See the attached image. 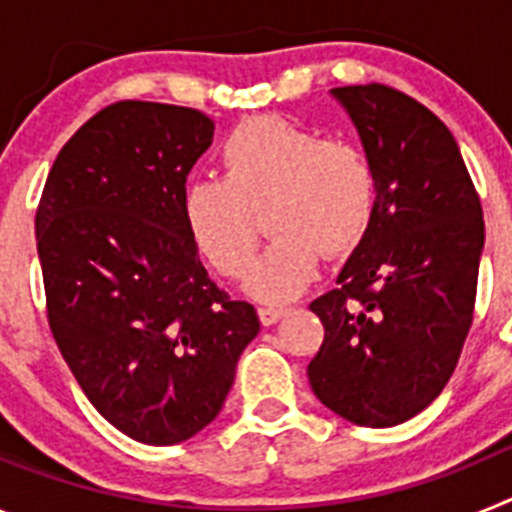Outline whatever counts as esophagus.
Returning <instances> with one entry per match:
<instances>
[{"label": "esophagus", "mask_w": 512, "mask_h": 512, "mask_svg": "<svg viewBox=\"0 0 512 512\" xmlns=\"http://www.w3.org/2000/svg\"><path fill=\"white\" fill-rule=\"evenodd\" d=\"M287 307L284 305H261L259 307V320L264 325H274L277 320H282L287 315Z\"/></svg>", "instance_id": "1"}]
</instances>
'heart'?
I'll return each mask as SVG.
<instances>
[{"label":"heart","instance_id":"obj_1","mask_svg":"<svg viewBox=\"0 0 512 512\" xmlns=\"http://www.w3.org/2000/svg\"><path fill=\"white\" fill-rule=\"evenodd\" d=\"M220 166L223 179L184 184V225L223 277H241L258 245L260 212H267L275 241L246 277L256 300L295 297L323 251L346 256L372 228L379 176L351 140H320L284 117H251L223 140Z\"/></svg>","mask_w":512,"mask_h":512}]
</instances>
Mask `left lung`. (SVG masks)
<instances>
[{
  "instance_id": "obj_1",
  "label": "left lung",
  "mask_w": 512,
  "mask_h": 512,
  "mask_svg": "<svg viewBox=\"0 0 512 512\" xmlns=\"http://www.w3.org/2000/svg\"><path fill=\"white\" fill-rule=\"evenodd\" d=\"M330 94L374 161L379 197L338 289L310 305L325 338L307 377L343 420L390 428L428 408L454 374L485 220L454 135L428 107L384 84Z\"/></svg>"
}]
</instances>
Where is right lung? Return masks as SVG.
Listing matches in <instances>:
<instances>
[{
    "label": "right lung",
    "mask_w": 512,
    "mask_h": 512,
    "mask_svg": "<svg viewBox=\"0 0 512 512\" xmlns=\"http://www.w3.org/2000/svg\"><path fill=\"white\" fill-rule=\"evenodd\" d=\"M215 122L189 107L117 102L61 148L35 238L53 338L120 433L174 446L223 410L261 323L207 277L182 189Z\"/></svg>",
    "instance_id": "add662e5"
}]
</instances>
